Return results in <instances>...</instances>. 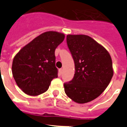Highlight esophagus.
<instances>
[{"mask_svg":"<svg viewBox=\"0 0 127 127\" xmlns=\"http://www.w3.org/2000/svg\"><path fill=\"white\" fill-rule=\"evenodd\" d=\"M62 72H63V69H59V74H60V75L62 74Z\"/></svg>","mask_w":127,"mask_h":127,"instance_id":"34e87169","label":"esophagus"}]
</instances>
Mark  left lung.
<instances>
[{"label":"left lung","mask_w":127,"mask_h":127,"mask_svg":"<svg viewBox=\"0 0 127 127\" xmlns=\"http://www.w3.org/2000/svg\"><path fill=\"white\" fill-rule=\"evenodd\" d=\"M67 44L76 71L73 79L64 83L65 92L76 102H89L97 98L111 80V57L105 48L86 35H67Z\"/></svg>","instance_id":"8db88e82"}]
</instances>
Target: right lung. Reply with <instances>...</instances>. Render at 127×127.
<instances>
[{
  "label": "right lung",
  "instance_id": "right-lung-1",
  "mask_svg": "<svg viewBox=\"0 0 127 127\" xmlns=\"http://www.w3.org/2000/svg\"><path fill=\"white\" fill-rule=\"evenodd\" d=\"M65 35L54 31L42 33L25 46L14 57L13 77L25 94L36 96L48 90L58 77L55 51Z\"/></svg>",
  "mask_w": 127,
  "mask_h": 127
}]
</instances>
